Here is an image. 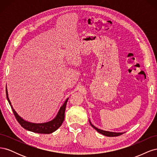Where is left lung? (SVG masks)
<instances>
[{
    "label": "left lung",
    "instance_id": "1",
    "mask_svg": "<svg viewBox=\"0 0 157 157\" xmlns=\"http://www.w3.org/2000/svg\"><path fill=\"white\" fill-rule=\"evenodd\" d=\"M90 124L91 125L95 130H96L99 133H100V134L104 135V136H106L108 137H116V136H121L122 135L123 133H117V132H107V131H104L100 129H98V128L95 127L94 125H92V124L90 121Z\"/></svg>",
    "mask_w": 157,
    "mask_h": 157
}]
</instances>
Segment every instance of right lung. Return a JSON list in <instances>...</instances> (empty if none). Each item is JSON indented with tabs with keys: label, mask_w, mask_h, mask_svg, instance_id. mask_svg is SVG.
Wrapping results in <instances>:
<instances>
[{
	"label": "right lung",
	"mask_w": 157,
	"mask_h": 157,
	"mask_svg": "<svg viewBox=\"0 0 157 157\" xmlns=\"http://www.w3.org/2000/svg\"><path fill=\"white\" fill-rule=\"evenodd\" d=\"M6 93L7 99L9 102V104H10L11 106L12 110L13 111L14 116H15L17 122L20 123V124L23 128H25V130L35 132V133H39V134H48L55 132L58 128H59L61 126V124H62V123L64 121V118H65V111L66 108V105H67V103L68 101V98L66 99V101L63 103V105L60 108L58 114L57 115V116L56 117V118L54 120L46 123H42V124H35V123H31L24 121L23 118H21L17 115V113L13 109L12 105H11L10 101L8 96V92H7L6 88Z\"/></svg>",
	"instance_id": "1"
}]
</instances>
